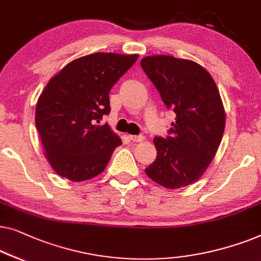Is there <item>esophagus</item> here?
<instances>
[{
    "label": "esophagus",
    "instance_id": "1",
    "mask_svg": "<svg viewBox=\"0 0 261 261\" xmlns=\"http://www.w3.org/2000/svg\"><path fill=\"white\" fill-rule=\"evenodd\" d=\"M129 138L132 142H143L145 139L143 135H129Z\"/></svg>",
    "mask_w": 261,
    "mask_h": 261
}]
</instances>
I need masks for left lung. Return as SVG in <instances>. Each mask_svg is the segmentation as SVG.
Listing matches in <instances>:
<instances>
[{
	"instance_id": "8db88e82",
	"label": "left lung",
	"mask_w": 261,
	"mask_h": 261,
	"mask_svg": "<svg viewBox=\"0 0 261 261\" xmlns=\"http://www.w3.org/2000/svg\"><path fill=\"white\" fill-rule=\"evenodd\" d=\"M141 66L176 113L169 136L153 138L157 157L145 174L168 189L183 188L203 175L218 151L226 123L221 97L212 75L192 60L152 56Z\"/></svg>"
}]
</instances>
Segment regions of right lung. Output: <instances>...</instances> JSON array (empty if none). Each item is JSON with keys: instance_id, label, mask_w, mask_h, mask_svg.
<instances>
[{"instance_id": "add662e5", "label": "right lung", "mask_w": 261, "mask_h": 261, "mask_svg": "<svg viewBox=\"0 0 261 261\" xmlns=\"http://www.w3.org/2000/svg\"><path fill=\"white\" fill-rule=\"evenodd\" d=\"M137 54L94 53L69 62L39 97L35 125L54 171L73 182L104 171L122 141L109 124V93L137 60Z\"/></svg>"}]
</instances>
